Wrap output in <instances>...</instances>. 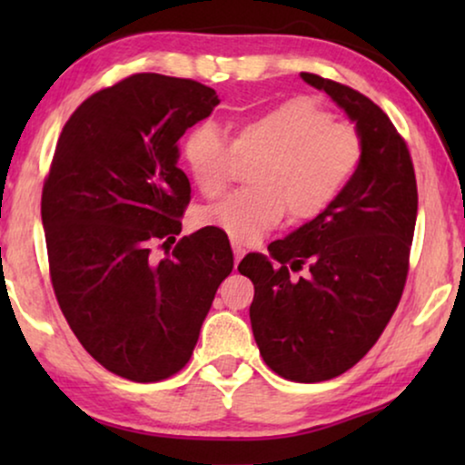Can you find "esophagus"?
I'll return each mask as SVG.
<instances>
[{
    "mask_svg": "<svg viewBox=\"0 0 465 465\" xmlns=\"http://www.w3.org/2000/svg\"><path fill=\"white\" fill-rule=\"evenodd\" d=\"M232 252H234V262L239 264V260L245 256V247L241 243H234V241H232Z\"/></svg>",
    "mask_w": 465,
    "mask_h": 465,
    "instance_id": "1",
    "label": "esophagus"
}]
</instances>
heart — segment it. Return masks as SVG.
I'll use <instances>...</instances> for the list:
<instances>
[{"instance_id":"obj_1","label":"heart","mask_w":465,"mask_h":465,"mask_svg":"<svg viewBox=\"0 0 465 465\" xmlns=\"http://www.w3.org/2000/svg\"><path fill=\"white\" fill-rule=\"evenodd\" d=\"M234 154H258L250 171L253 188L203 209L201 222L237 243H253L282 222L285 207L294 218L326 209L358 169L361 143L351 126L334 124L332 114L309 97L245 118L232 143L213 123L194 124L182 142L183 164L205 196L226 188Z\"/></svg>"}]
</instances>
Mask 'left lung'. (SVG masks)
<instances>
[{"mask_svg": "<svg viewBox=\"0 0 465 465\" xmlns=\"http://www.w3.org/2000/svg\"><path fill=\"white\" fill-rule=\"evenodd\" d=\"M355 124L361 158L351 180L320 215L247 253L239 272L253 283L250 320L271 371L298 383L342 374L364 358L402 296L417 222L409 150L387 114L339 82L301 74ZM307 262L298 282L289 269Z\"/></svg>", "mask_w": 465, "mask_h": 465, "instance_id": "1", "label": "left lung"}]
</instances>
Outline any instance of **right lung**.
Returning <instances> with one entry per match:
<instances>
[{
	"label": "right lung",
	"mask_w": 465,
	"mask_h": 465,
	"mask_svg": "<svg viewBox=\"0 0 465 465\" xmlns=\"http://www.w3.org/2000/svg\"><path fill=\"white\" fill-rule=\"evenodd\" d=\"M220 104L201 82L135 74L88 97L56 143L42 190L50 277L69 328L107 371L137 383L182 371L232 250L220 228L180 234L190 182L177 139Z\"/></svg>",
	"instance_id": "add662e5"
}]
</instances>
